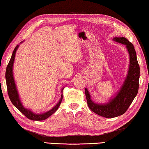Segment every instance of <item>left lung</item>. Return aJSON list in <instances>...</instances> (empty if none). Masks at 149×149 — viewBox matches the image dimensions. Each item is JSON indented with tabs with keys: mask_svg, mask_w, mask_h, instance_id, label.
Wrapping results in <instances>:
<instances>
[{
	"mask_svg": "<svg viewBox=\"0 0 149 149\" xmlns=\"http://www.w3.org/2000/svg\"><path fill=\"white\" fill-rule=\"evenodd\" d=\"M114 41L126 45L130 55L128 74L116 97L108 103L99 105L91 100L88 90L85 88V94L89 108L93 113L105 118H114L126 113L137 95L139 90L140 68L138 63L134 46L127 38L116 37Z\"/></svg>",
	"mask_w": 149,
	"mask_h": 149,
	"instance_id": "left-lung-1",
	"label": "left lung"
}]
</instances>
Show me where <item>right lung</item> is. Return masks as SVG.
<instances>
[{
  "label": "right lung",
  "mask_w": 149,
  "mask_h": 149,
  "mask_svg": "<svg viewBox=\"0 0 149 149\" xmlns=\"http://www.w3.org/2000/svg\"><path fill=\"white\" fill-rule=\"evenodd\" d=\"M18 47H19V46L17 45L16 47L14 48V52H13L12 55V57L11 58H10L8 64L7 65L6 70V74H5V77H6L8 94L10 100L11 101V102L12 103L13 105H14L15 107H16L18 110L21 112V113L24 114L27 118L32 120H36V121L43 120L48 118L49 116H50L52 114H53L57 110V109L59 108L60 104L61 103L63 95H61V100H59V103H57L53 109H51L50 111L46 112L45 113L40 114H35L30 110H28V109H26L25 108L23 107V106L22 105V104L19 100V95H18L16 87H15L14 77H13V73H12L13 64H14V61L15 59V52H16V50L18 48ZM63 88H62L61 93L63 92Z\"/></svg>",
  "instance_id": "obj_1"
}]
</instances>
